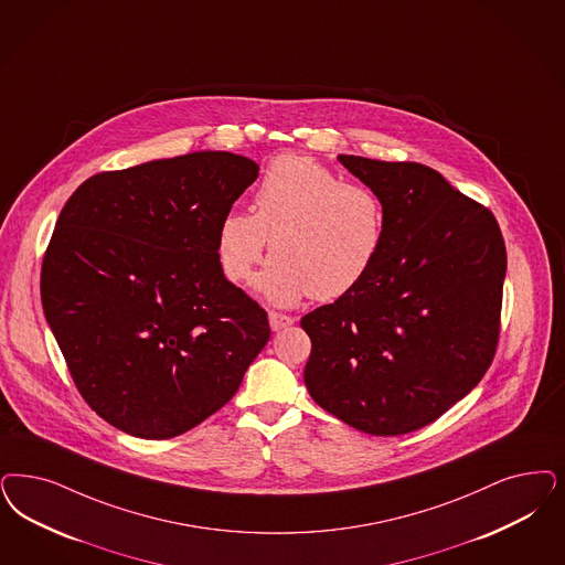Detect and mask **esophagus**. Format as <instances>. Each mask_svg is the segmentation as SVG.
Instances as JSON below:
<instances>
[{
	"label": "esophagus",
	"mask_w": 565,
	"mask_h": 565,
	"mask_svg": "<svg viewBox=\"0 0 565 565\" xmlns=\"http://www.w3.org/2000/svg\"><path fill=\"white\" fill-rule=\"evenodd\" d=\"M294 323V317L281 315V312H269V326L273 331L286 330Z\"/></svg>",
	"instance_id": "obj_1"
}]
</instances>
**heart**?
Masks as SVG:
<instances>
[{
    "label": "heart",
    "instance_id": "heart-1",
    "mask_svg": "<svg viewBox=\"0 0 565 565\" xmlns=\"http://www.w3.org/2000/svg\"><path fill=\"white\" fill-rule=\"evenodd\" d=\"M254 202L256 213L223 214L216 258L230 281L246 284L271 242L275 256L256 277V290L277 307L351 294L384 248L386 209L377 192L309 156L275 158Z\"/></svg>",
    "mask_w": 565,
    "mask_h": 565
}]
</instances>
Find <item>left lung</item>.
<instances>
[{"instance_id": "left-lung-1", "label": "left lung", "mask_w": 565, "mask_h": 565, "mask_svg": "<svg viewBox=\"0 0 565 565\" xmlns=\"http://www.w3.org/2000/svg\"><path fill=\"white\" fill-rule=\"evenodd\" d=\"M382 198L386 239L365 281L300 319L305 384L352 428H424L476 388L497 340L507 253L497 218L419 162L340 154Z\"/></svg>"}]
</instances>
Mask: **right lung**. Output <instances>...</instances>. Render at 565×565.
<instances>
[{"label":"right lung","mask_w":565,"mask_h":565,"mask_svg":"<svg viewBox=\"0 0 565 565\" xmlns=\"http://www.w3.org/2000/svg\"><path fill=\"white\" fill-rule=\"evenodd\" d=\"M258 164L160 158L83 181L41 265V305L87 405L137 438L195 428L234 396L269 319L223 275L216 230Z\"/></svg>","instance_id":"1"}]
</instances>
